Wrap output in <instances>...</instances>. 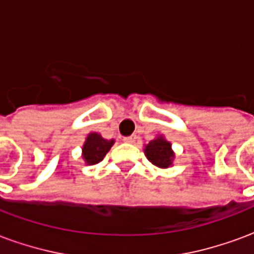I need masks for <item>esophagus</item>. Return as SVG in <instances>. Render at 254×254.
Returning a JSON list of instances; mask_svg holds the SVG:
<instances>
[{
  "label": "esophagus",
  "instance_id": "esophagus-1",
  "mask_svg": "<svg viewBox=\"0 0 254 254\" xmlns=\"http://www.w3.org/2000/svg\"><path fill=\"white\" fill-rule=\"evenodd\" d=\"M124 141L127 144H133L136 143V136L133 134V136H127V137H124Z\"/></svg>",
  "mask_w": 254,
  "mask_h": 254
}]
</instances>
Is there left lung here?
<instances>
[{
	"mask_svg": "<svg viewBox=\"0 0 254 254\" xmlns=\"http://www.w3.org/2000/svg\"><path fill=\"white\" fill-rule=\"evenodd\" d=\"M145 156L152 165L158 166L160 169H167L173 165L174 160V152L171 149L170 141H167L163 136H158L154 140H151L145 145Z\"/></svg>",
	"mask_w": 254,
	"mask_h": 254,
	"instance_id": "obj_1",
	"label": "left lung"
}]
</instances>
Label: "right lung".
Wrapping results in <instances>:
<instances>
[{
	"instance_id": "obj_1",
	"label": "right lung",
	"mask_w": 254,
	"mask_h": 254,
	"mask_svg": "<svg viewBox=\"0 0 254 254\" xmlns=\"http://www.w3.org/2000/svg\"><path fill=\"white\" fill-rule=\"evenodd\" d=\"M114 140H106L99 133H89L83 145V159L87 165H96L110 151Z\"/></svg>"
}]
</instances>
